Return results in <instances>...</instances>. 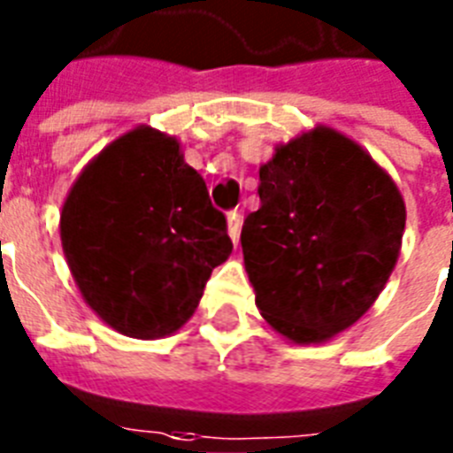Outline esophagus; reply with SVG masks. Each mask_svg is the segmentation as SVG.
I'll return each mask as SVG.
<instances>
[{"label": "esophagus", "instance_id": "1", "mask_svg": "<svg viewBox=\"0 0 453 453\" xmlns=\"http://www.w3.org/2000/svg\"><path fill=\"white\" fill-rule=\"evenodd\" d=\"M241 224H243V215L238 210H231L226 215V229H229V236L234 243H238V236H241Z\"/></svg>", "mask_w": 453, "mask_h": 453}]
</instances>
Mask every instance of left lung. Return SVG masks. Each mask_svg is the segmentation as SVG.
Instances as JSON below:
<instances>
[{"label": "left lung", "mask_w": 453, "mask_h": 453, "mask_svg": "<svg viewBox=\"0 0 453 453\" xmlns=\"http://www.w3.org/2000/svg\"><path fill=\"white\" fill-rule=\"evenodd\" d=\"M241 231L255 303L278 334L320 343L370 311L395 269L404 201L350 137L316 126L259 168Z\"/></svg>", "instance_id": "obj_1"}]
</instances>
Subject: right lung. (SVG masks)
I'll list each match as a JSON object with an SVG mask.
<instances>
[{
  "label": "right lung",
  "mask_w": 453,
  "mask_h": 453,
  "mask_svg": "<svg viewBox=\"0 0 453 453\" xmlns=\"http://www.w3.org/2000/svg\"><path fill=\"white\" fill-rule=\"evenodd\" d=\"M60 241L90 309L133 339H161L196 311L231 255L226 217L175 137L137 126L107 144L72 184Z\"/></svg>",
  "instance_id": "add662e5"
}]
</instances>
